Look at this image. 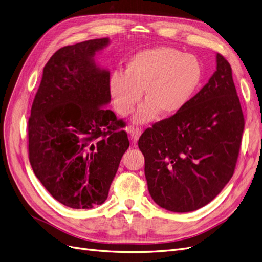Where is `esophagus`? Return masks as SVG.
Returning a JSON list of instances; mask_svg holds the SVG:
<instances>
[{"mask_svg": "<svg viewBox=\"0 0 262 262\" xmlns=\"http://www.w3.org/2000/svg\"><path fill=\"white\" fill-rule=\"evenodd\" d=\"M126 132L129 133L130 139L132 140L133 143H137L139 138L141 137V134H142V130H141V129H138V128H137V129H134V128H128V129H126Z\"/></svg>", "mask_w": 262, "mask_h": 262, "instance_id": "esophagus-1", "label": "esophagus"}]
</instances>
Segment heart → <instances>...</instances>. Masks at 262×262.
Segmentation results:
<instances>
[{
  "mask_svg": "<svg viewBox=\"0 0 262 262\" xmlns=\"http://www.w3.org/2000/svg\"><path fill=\"white\" fill-rule=\"evenodd\" d=\"M203 67L196 57L169 47L141 50L125 63L124 73L114 72L109 93L115 109L130 115L143 91L144 104L133 117L136 123L170 118L182 112L195 96L203 81Z\"/></svg>",
  "mask_w": 262,
  "mask_h": 262,
  "instance_id": "1",
  "label": "heart"
}]
</instances>
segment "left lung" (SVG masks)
<instances>
[{
    "label": "left lung",
    "mask_w": 262,
    "mask_h": 262,
    "mask_svg": "<svg viewBox=\"0 0 262 262\" xmlns=\"http://www.w3.org/2000/svg\"><path fill=\"white\" fill-rule=\"evenodd\" d=\"M244 125L232 68L217 53L216 71L189 105L139 139L154 202L178 213L211 202L233 176Z\"/></svg>",
    "instance_id": "left-lung-1"
}]
</instances>
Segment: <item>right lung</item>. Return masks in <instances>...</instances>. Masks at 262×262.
I'll use <instances>...</instances> for the list:
<instances>
[{
  "label": "right lung",
  "mask_w": 262,
  "mask_h": 262,
  "mask_svg": "<svg viewBox=\"0 0 262 262\" xmlns=\"http://www.w3.org/2000/svg\"><path fill=\"white\" fill-rule=\"evenodd\" d=\"M109 38L67 46L43 68L28 121L29 162L36 177L66 207L104 203L130 143L109 105L108 69L95 55Z\"/></svg>",
  "instance_id": "obj_1"
}]
</instances>
